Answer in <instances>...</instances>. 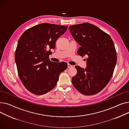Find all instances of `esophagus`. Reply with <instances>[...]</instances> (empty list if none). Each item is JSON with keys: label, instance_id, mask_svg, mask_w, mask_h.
<instances>
[{"label": "esophagus", "instance_id": "1", "mask_svg": "<svg viewBox=\"0 0 129 129\" xmlns=\"http://www.w3.org/2000/svg\"><path fill=\"white\" fill-rule=\"evenodd\" d=\"M72 67H73V66L71 65L70 64H69V63L68 64V68H72Z\"/></svg>", "mask_w": 129, "mask_h": 129}]
</instances>
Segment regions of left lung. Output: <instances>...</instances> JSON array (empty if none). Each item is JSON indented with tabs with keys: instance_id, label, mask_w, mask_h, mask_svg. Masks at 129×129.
Masks as SVG:
<instances>
[{
	"instance_id": "8db88e82",
	"label": "left lung",
	"mask_w": 129,
	"mask_h": 129,
	"mask_svg": "<svg viewBox=\"0 0 129 129\" xmlns=\"http://www.w3.org/2000/svg\"><path fill=\"white\" fill-rule=\"evenodd\" d=\"M70 33L80 45L78 54L86 56L85 69L75 66L77 74L72 78L74 87L85 95L97 94L111 78L117 63V54L111 37L87 22L70 25Z\"/></svg>"
}]
</instances>
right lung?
Wrapping results in <instances>:
<instances>
[{
	"mask_svg": "<svg viewBox=\"0 0 129 129\" xmlns=\"http://www.w3.org/2000/svg\"><path fill=\"white\" fill-rule=\"evenodd\" d=\"M67 28V25L45 23L26 30L20 37L15 61L19 78L29 92L35 95L49 92L57 85L60 74L66 70V62L51 61L48 56Z\"/></svg>",
	"mask_w": 129,
	"mask_h": 129,
	"instance_id": "add662e5",
	"label": "right lung"
}]
</instances>
